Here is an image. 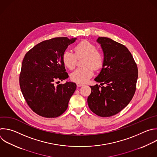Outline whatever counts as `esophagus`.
Wrapping results in <instances>:
<instances>
[{"label":"esophagus","instance_id":"esophagus-1","mask_svg":"<svg viewBox=\"0 0 157 157\" xmlns=\"http://www.w3.org/2000/svg\"><path fill=\"white\" fill-rule=\"evenodd\" d=\"M76 85L78 87H81V86H82L84 84L82 83H76Z\"/></svg>","mask_w":157,"mask_h":157}]
</instances>
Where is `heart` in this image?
<instances>
[{"label": "heart", "mask_w": 157, "mask_h": 157, "mask_svg": "<svg viewBox=\"0 0 157 157\" xmlns=\"http://www.w3.org/2000/svg\"><path fill=\"white\" fill-rule=\"evenodd\" d=\"M75 54L69 48L66 49L62 55V62L69 70H73L76 65L77 58L84 57L82 68H77L70 75L71 79L77 83L86 82L94 75V69L98 70L103 65L104 58L100 52L97 50L92 43L83 40L75 47Z\"/></svg>", "instance_id": "obj_1"}]
</instances>
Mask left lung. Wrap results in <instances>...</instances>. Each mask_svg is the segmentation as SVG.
Here are the masks:
<instances>
[{"label":"left lung","mask_w":157,"mask_h":157,"mask_svg":"<svg viewBox=\"0 0 157 157\" xmlns=\"http://www.w3.org/2000/svg\"><path fill=\"white\" fill-rule=\"evenodd\" d=\"M104 56L100 73L95 81L100 82L90 86L87 98L90 110L101 117L115 115L132 100L136 89L138 69L131 52L124 45L112 39L98 37Z\"/></svg>","instance_id":"8db88e82"}]
</instances>
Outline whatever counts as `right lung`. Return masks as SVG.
Here are the masks:
<instances>
[{
	"label": "right lung",
	"instance_id": "obj_1",
	"mask_svg": "<svg viewBox=\"0 0 157 157\" xmlns=\"http://www.w3.org/2000/svg\"><path fill=\"white\" fill-rule=\"evenodd\" d=\"M76 38L55 37L44 40L26 54L21 65L20 86L31 110L39 116L55 118L67 109L76 84L55 83L68 78L62 62V55Z\"/></svg>",
	"mask_w": 157,
	"mask_h": 157
}]
</instances>
